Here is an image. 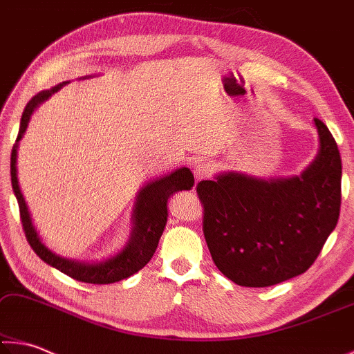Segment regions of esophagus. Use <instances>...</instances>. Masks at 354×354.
I'll list each match as a JSON object with an SVG mask.
<instances>
[{
  "mask_svg": "<svg viewBox=\"0 0 354 354\" xmlns=\"http://www.w3.org/2000/svg\"><path fill=\"white\" fill-rule=\"evenodd\" d=\"M194 173H195L196 179H206L212 175V169L209 164H198V165H195Z\"/></svg>",
  "mask_w": 354,
  "mask_h": 354,
  "instance_id": "34e87169",
  "label": "esophagus"
}]
</instances>
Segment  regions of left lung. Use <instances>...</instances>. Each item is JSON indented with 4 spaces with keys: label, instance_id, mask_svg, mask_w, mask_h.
<instances>
[{
    "label": "left lung",
    "instance_id": "obj_1",
    "mask_svg": "<svg viewBox=\"0 0 354 354\" xmlns=\"http://www.w3.org/2000/svg\"><path fill=\"white\" fill-rule=\"evenodd\" d=\"M314 122L320 151L299 176L267 181L230 171L196 184L207 248L232 283L268 287L298 277L337 225L342 160L326 124Z\"/></svg>",
    "mask_w": 354,
    "mask_h": 354
}]
</instances>
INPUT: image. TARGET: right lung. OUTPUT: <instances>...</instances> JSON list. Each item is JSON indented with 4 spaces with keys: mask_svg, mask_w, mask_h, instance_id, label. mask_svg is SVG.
<instances>
[{
    "mask_svg": "<svg viewBox=\"0 0 354 354\" xmlns=\"http://www.w3.org/2000/svg\"><path fill=\"white\" fill-rule=\"evenodd\" d=\"M61 86H56L51 91H44L35 95L29 103L26 104L25 111H23L21 122H20V131L17 136V143L12 148L10 154V179H12V189L17 196L20 207V218L23 225V231L28 239L31 248L35 251L41 261L50 263L51 267L57 268L67 277L73 278L81 283H91V284H111L122 281L124 278H129L147 266L151 259L156 248H158L159 239L162 236L164 227L167 223V201L170 196L179 190H190L194 187V175L189 169H178L173 171L171 175H167L164 178L156 179V181L147 184L139 192L137 196L134 214H133V232H131V239L123 251H120L117 256L111 257L104 262L100 263H88V262H80L73 259H65L62 256H57L56 253L48 250L44 243L40 242L37 236V231L32 226L31 217H29L28 206L23 198L19 179H17V147H19V140L25 134L28 128L29 118L34 112L35 107L45 100L51 97L53 93L57 92Z\"/></svg>",
    "mask_w": 354,
    "mask_h": 354,
    "instance_id": "add662e5",
    "label": "right lung"
}]
</instances>
